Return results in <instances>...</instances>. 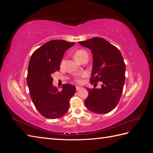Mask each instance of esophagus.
Wrapping results in <instances>:
<instances>
[{
    "label": "esophagus",
    "mask_w": 153,
    "mask_h": 153,
    "mask_svg": "<svg viewBox=\"0 0 153 153\" xmlns=\"http://www.w3.org/2000/svg\"><path fill=\"white\" fill-rule=\"evenodd\" d=\"M82 89V87H80V86H76V91H78V90H80Z\"/></svg>",
    "instance_id": "esophagus-1"
}]
</instances>
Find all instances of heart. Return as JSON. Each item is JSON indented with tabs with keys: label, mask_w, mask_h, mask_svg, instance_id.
<instances>
[{
	"label": "heart",
	"mask_w": 153,
	"mask_h": 153,
	"mask_svg": "<svg viewBox=\"0 0 153 153\" xmlns=\"http://www.w3.org/2000/svg\"><path fill=\"white\" fill-rule=\"evenodd\" d=\"M75 57L76 59V61L78 62H80L82 60L85 58V57H88V55L87 52L84 50H78L76 51V52L75 53ZM63 63V61L62 62V64ZM87 76V74L85 73H83L81 74L80 76L81 77H85ZM76 82L80 83L82 82L81 79L79 78H78L76 79Z\"/></svg>",
	"instance_id": "obj_1"
}]
</instances>
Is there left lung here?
Returning <instances> with one entry per match:
<instances>
[{"instance_id": "left-lung-1", "label": "left lung", "mask_w": 153, "mask_h": 153, "mask_svg": "<svg viewBox=\"0 0 153 153\" xmlns=\"http://www.w3.org/2000/svg\"><path fill=\"white\" fill-rule=\"evenodd\" d=\"M78 43L92 51L93 66L90 83L102 82L101 89L87 88L89 96L85 105L96 114L108 113L117 106L123 93L126 71L123 55L103 38L96 37Z\"/></svg>"}]
</instances>
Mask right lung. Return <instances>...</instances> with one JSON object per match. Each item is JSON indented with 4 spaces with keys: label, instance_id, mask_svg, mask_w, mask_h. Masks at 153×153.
<instances>
[{
    "label": "right lung",
    "instance_id": "obj_1",
    "mask_svg": "<svg viewBox=\"0 0 153 153\" xmlns=\"http://www.w3.org/2000/svg\"><path fill=\"white\" fill-rule=\"evenodd\" d=\"M75 45L61 39L48 41L34 51L28 66L27 82L35 107L43 117L54 119L65 114L69 108V100L76 87L62 85L59 91L52 84V73L60 69L64 52Z\"/></svg>",
    "mask_w": 153,
    "mask_h": 153
}]
</instances>
